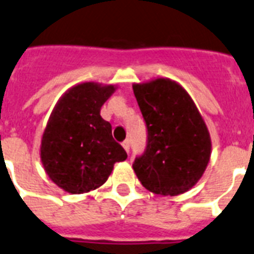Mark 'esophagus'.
Returning a JSON list of instances; mask_svg holds the SVG:
<instances>
[{"label": "esophagus", "instance_id": "obj_1", "mask_svg": "<svg viewBox=\"0 0 254 254\" xmlns=\"http://www.w3.org/2000/svg\"><path fill=\"white\" fill-rule=\"evenodd\" d=\"M123 147H124L125 151L129 152V149H130V142H129V139H125L124 142H123Z\"/></svg>", "mask_w": 254, "mask_h": 254}]
</instances>
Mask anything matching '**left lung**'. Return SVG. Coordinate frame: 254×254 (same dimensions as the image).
I'll use <instances>...</instances> for the list:
<instances>
[{
  "instance_id": "left-lung-1",
  "label": "left lung",
  "mask_w": 254,
  "mask_h": 254,
  "mask_svg": "<svg viewBox=\"0 0 254 254\" xmlns=\"http://www.w3.org/2000/svg\"><path fill=\"white\" fill-rule=\"evenodd\" d=\"M147 125V147L133 164L145 189L179 195L197 184L209 157L211 138L193 100L176 81L157 78L133 85Z\"/></svg>"
}]
</instances>
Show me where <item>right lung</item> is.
Listing matches in <instances>:
<instances>
[{
	"instance_id": "add662e5",
	"label": "right lung",
	"mask_w": 254,
	"mask_h": 254,
	"mask_svg": "<svg viewBox=\"0 0 254 254\" xmlns=\"http://www.w3.org/2000/svg\"><path fill=\"white\" fill-rule=\"evenodd\" d=\"M116 88L87 81L66 90L48 119L42 136L41 160L50 179L71 194L105 184L116 162L127 157L112 138L101 107Z\"/></svg>"
}]
</instances>
